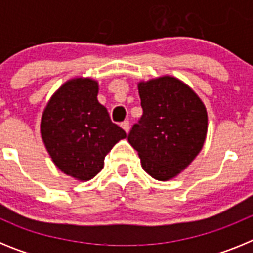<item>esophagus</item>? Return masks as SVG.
I'll use <instances>...</instances> for the list:
<instances>
[{
    "label": "esophagus",
    "mask_w": 253,
    "mask_h": 253,
    "mask_svg": "<svg viewBox=\"0 0 253 253\" xmlns=\"http://www.w3.org/2000/svg\"><path fill=\"white\" fill-rule=\"evenodd\" d=\"M120 125H122V128L124 129V130L126 131V133H128V131H129V128H130V125H129V122H128V120H125V122H123L122 124H120Z\"/></svg>",
    "instance_id": "esophagus-1"
}]
</instances>
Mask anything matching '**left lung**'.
Instances as JSON below:
<instances>
[{
  "label": "left lung",
  "mask_w": 253,
  "mask_h": 253,
  "mask_svg": "<svg viewBox=\"0 0 253 253\" xmlns=\"http://www.w3.org/2000/svg\"><path fill=\"white\" fill-rule=\"evenodd\" d=\"M138 91L143 115L128 140L149 176L171 180L202 151L208 131L207 109L186 84L171 76L139 82Z\"/></svg>",
  "instance_id": "left-lung-1"
}]
</instances>
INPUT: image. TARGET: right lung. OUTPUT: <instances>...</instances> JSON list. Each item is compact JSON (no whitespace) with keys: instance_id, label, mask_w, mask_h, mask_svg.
<instances>
[{"instance_id":"obj_1","label":"right lung","mask_w":253,"mask_h":253,"mask_svg":"<svg viewBox=\"0 0 253 253\" xmlns=\"http://www.w3.org/2000/svg\"><path fill=\"white\" fill-rule=\"evenodd\" d=\"M97 93V81L72 78L55 91L42 115L40 133L51 161L80 181L95 177L104 169L105 156L126 138Z\"/></svg>"}]
</instances>
